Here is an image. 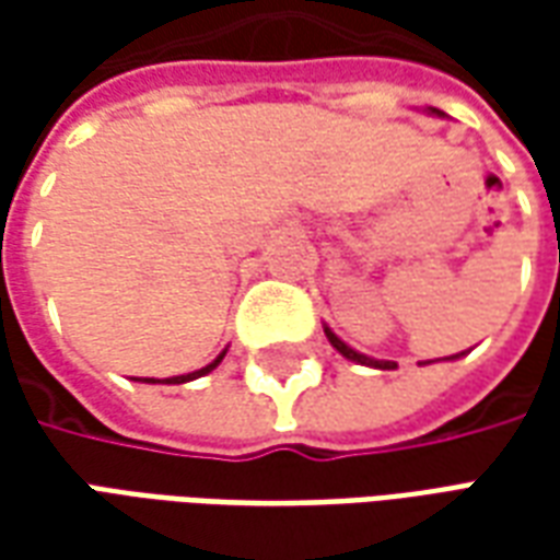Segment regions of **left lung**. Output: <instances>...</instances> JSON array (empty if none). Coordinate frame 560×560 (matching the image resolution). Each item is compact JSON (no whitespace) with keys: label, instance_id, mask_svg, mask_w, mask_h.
<instances>
[{"label":"left lung","instance_id":"left-lung-1","mask_svg":"<svg viewBox=\"0 0 560 560\" xmlns=\"http://www.w3.org/2000/svg\"><path fill=\"white\" fill-rule=\"evenodd\" d=\"M434 114V110H432ZM324 332H327V339L329 345L336 348V351L345 357V360H351V363H360V365H369V369H381V372H389V369H396V363L393 360H375V357H369V353H360V351H353L351 345L348 341H341L332 329L324 324ZM458 357H465V353H453V357H444V360H458ZM420 365H429V363H420Z\"/></svg>","mask_w":560,"mask_h":560}]
</instances>
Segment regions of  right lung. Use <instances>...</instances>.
I'll return each instance as SVG.
<instances>
[{
	"mask_svg": "<svg viewBox=\"0 0 560 560\" xmlns=\"http://www.w3.org/2000/svg\"><path fill=\"white\" fill-rule=\"evenodd\" d=\"M224 353H228V348H224V351H221L219 357L212 360V363L203 365V369H197V372H188V375H173V377H164V381H159V377H140V381H143V384H188V381H197V377L209 375V372H212V369H215V365L224 360Z\"/></svg>",
	"mask_w": 560,
	"mask_h": 560,
	"instance_id": "obj_1",
	"label": "right lung"
}]
</instances>
